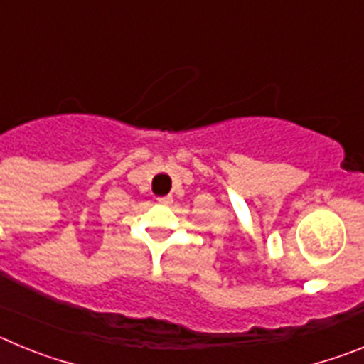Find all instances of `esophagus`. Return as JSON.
Masks as SVG:
<instances>
[{
    "label": "esophagus",
    "mask_w": 364,
    "mask_h": 364,
    "mask_svg": "<svg viewBox=\"0 0 364 364\" xmlns=\"http://www.w3.org/2000/svg\"><path fill=\"white\" fill-rule=\"evenodd\" d=\"M159 202H160V204H164V205H169L173 202V197H171V195H166V197H160Z\"/></svg>",
    "instance_id": "esophagus-1"
}]
</instances>
